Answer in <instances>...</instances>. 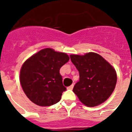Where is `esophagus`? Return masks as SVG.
<instances>
[{
    "label": "esophagus",
    "instance_id": "34e87169",
    "mask_svg": "<svg viewBox=\"0 0 132 132\" xmlns=\"http://www.w3.org/2000/svg\"><path fill=\"white\" fill-rule=\"evenodd\" d=\"M73 87H74V85L72 84L71 86H70L69 87H68V88H67V89H68V90H72Z\"/></svg>",
    "mask_w": 132,
    "mask_h": 132
}]
</instances>
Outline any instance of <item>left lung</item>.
Wrapping results in <instances>:
<instances>
[{"label":"left lung","instance_id":"left-lung-1","mask_svg":"<svg viewBox=\"0 0 132 132\" xmlns=\"http://www.w3.org/2000/svg\"><path fill=\"white\" fill-rule=\"evenodd\" d=\"M70 60L79 73V81L72 91L82 103L94 107L105 102L117 84L116 70L104 58L95 53L70 55Z\"/></svg>","mask_w":132,"mask_h":132}]
</instances>
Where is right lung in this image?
Returning <instances> with one entry per match:
<instances>
[{"label": "right lung", "mask_w": 132, "mask_h": 132, "mask_svg": "<svg viewBox=\"0 0 132 132\" xmlns=\"http://www.w3.org/2000/svg\"><path fill=\"white\" fill-rule=\"evenodd\" d=\"M69 61L67 54L47 48L34 54L22 66L20 81L28 98L40 106L59 102L66 87L60 68Z\"/></svg>", "instance_id": "1"}]
</instances>
